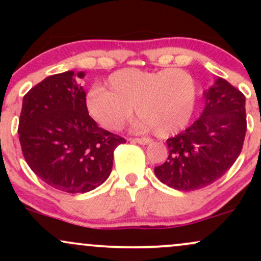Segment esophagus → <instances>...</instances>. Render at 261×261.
Masks as SVG:
<instances>
[{"mask_svg": "<svg viewBox=\"0 0 261 261\" xmlns=\"http://www.w3.org/2000/svg\"><path fill=\"white\" fill-rule=\"evenodd\" d=\"M133 141L136 143H140V145H148V143L151 142V140L146 139V137H135Z\"/></svg>", "mask_w": 261, "mask_h": 261, "instance_id": "obj_1", "label": "esophagus"}]
</instances>
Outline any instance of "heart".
<instances>
[{
	"label": "heart",
	"instance_id": "1",
	"mask_svg": "<svg viewBox=\"0 0 261 261\" xmlns=\"http://www.w3.org/2000/svg\"><path fill=\"white\" fill-rule=\"evenodd\" d=\"M109 85L110 89L93 86L87 94L89 115L107 130H120L133 116L134 107L142 118L141 126L153 127L160 136L178 133L193 115L196 82L181 68H127L113 73Z\"/></svg>",
	"mask_w": 261,
	"mask_h": 261
}]
</instances>
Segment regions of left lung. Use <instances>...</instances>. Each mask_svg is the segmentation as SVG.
I'll return each instance as SVG.
<instances>
[{"mask_svg": "<svg viewBox=\"0 0 261 261\" xmlns=\"http://www.w3.org/2000/svg\"><path fill=\"white\" fill-rule=\"evenodd\" d=\"M203 95L201 116L181 134L167 140L168 158L154 167L157 178L176 190H199L218 180L243 148L247 133L243 93L217 77Z\"/></svg>", "mask_w": 261, "mask_h": 261, "instance_id": "1", "label": "left lung"}]
</instances>
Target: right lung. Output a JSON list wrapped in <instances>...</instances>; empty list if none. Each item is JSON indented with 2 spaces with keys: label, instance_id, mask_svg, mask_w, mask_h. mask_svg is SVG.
Listing matches in <instances>:
<instances>
[{
  "label": "right lung",
  "instance_id": "right-lung-1",
  "mask_svg": "<svg viewBox=\"0 0 261 261\" xmlns=\"http://www.w3.org/2000/svg\"><path fill=\"white\" fill-rule=\"evenodd\" d=\"M85 72L67 71L34 86L23 98L18 135L28 166L47 185L65 193H87L103 184L114 151L126 142L89 116Z\"/></svg>",
  "mask_w": 261,
  "mask_h": 261
}]
</instances>
